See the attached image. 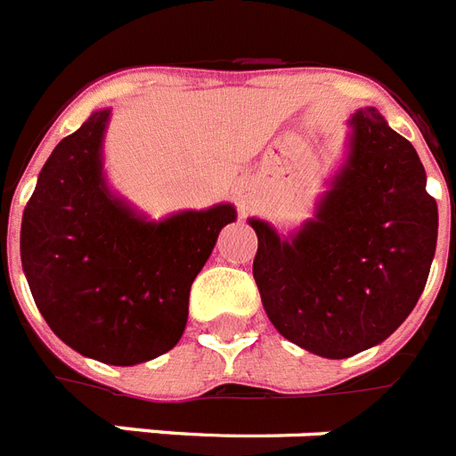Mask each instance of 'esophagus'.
I'll return each mask as SVG.
<instances>
[{
    "label": "esophagus",
    "mask_w": 456,
    "mask_h": 456,
    "mask_svg": "<svg viewBox=\"0 0 456 456\" xmlns=\"http://www.w3.org/2000/svg\"><path fill=\"white\" fill-rule=\"evenodd\" d=\"M236 203H239V208H240V210H248V208H250V201H248V194H246V191H239V194H236Z\"/></svg>",
    "instance_id": "1"
}]
</instances>
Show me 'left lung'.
<instances>
[{"instance_id":"1","label":"left lung","mask_w":456,"mask_h":456,"mask_svg":"<svg viewBox=\"0 0 456 456\" xmlns=\"http://www.w3.org/2000/svg\"><path fill=\"white\" fill-rule=\"evenodd\" d=\"M351 151L290 239L250 220L262 305L281 335L323 358L384 342L410 316L431 272L438 206L417 151L375 107L351 117Z\"/></svg>"}]
</instances>
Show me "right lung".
Here are the masks:
<instances>
[{
    "instance_id": "add662e5",
    "label": "right lung",
    "mask_w": 456,
    "mask_h": 456,
    "mask_svg": "<svg viewBox=\"0 0 456 456\" xmlns=\"http://www.w3.org/2000/svg\"><path fill=\"white\" fill-rule=\"evenodd\" d=\"M98 110L44 164L20 227V260L37 309L62 342L110 365L151 361L180 342L190 288L234 206L138 216L107 190Z\"/></svg>"
}]
</instances>
